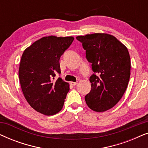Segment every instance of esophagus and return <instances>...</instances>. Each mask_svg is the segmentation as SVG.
<instances>
[{
	"mask_svg": "<svg viewBox=\"0 0 148 148\" xmlns=\"http://www.w3.org/2000/svg\"><path fill=\"white\" fill-rule=\"evenodd\" d=\"M70 84L72 85V86H76L77 84V82H71Z\"/></svg>",
	"mask_w": 148,
	"mask_h": 148,
	"instance_id": "34e87169",
	"label": "esophagus"
}]
</instances>
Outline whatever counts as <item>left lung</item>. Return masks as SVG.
I'll return each instance as SVG.
<instances>
[{"mask_svg":"<svg viewBox=\"0 0 148 148\" xmlns=\"http://www.w3.org/2000/svg\"><path fill=\"white\" fill-rule=\"evenodd\" d=\"M86 57L94 73L90 77L91 90L85 96L90 108L104 112L114 106L128 86L131 59L126 46L114 36L107 34L79 36Z\"/></svg>","mask_w":148,"mask_h":148,"instance_id":"left-lung-1","label":"left lung"}]
</instances>
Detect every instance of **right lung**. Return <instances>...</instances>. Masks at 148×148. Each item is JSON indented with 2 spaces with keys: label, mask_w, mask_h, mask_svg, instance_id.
Masks as SVG:
<instances>
[{
  "label": "right lung",
  "mask_w": 148,
  "mask_h": 148,
  "mask_svg": "<svg viewBox=\"0 0 148 148\" xmlns=\"http://www.w3.org/2000/svg\"><path fill=\"white\" fill-rule=\"evenodd\" d=\"M74 38L50 36L42 38L24 50L19 69L22 92L37 112L54 115L61 110L69 85L60 77L59 60Z\"/></svg>",
  "instance_id": "right-lung-1"
}]
</instances>
